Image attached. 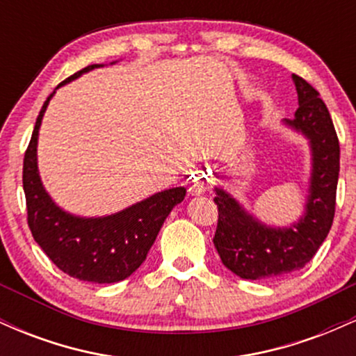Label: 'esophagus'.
<instances>
[{"label":"esophagus","instance_id":"obj_1","mask_svg":"<svg viewBox=\"0 0 356 356\" xmlns=\"http://www.w3.org/2000/svg\"><path fill=\"white\" fill-rule=\"evenodd\" d=\"M207 191V179L204 175L197 174L194 177V186H192V192L194 194H204Z\"/></svg>","mask_w":356,"mask_h":356}]
</instances>
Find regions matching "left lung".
I'll list each match as a JSON object with an SVG mask.
<instances>
[{"label":"left lung","mask_w":356,"mask_h":356,"mask_svg":"<svg viewBox=\"0 0 356 356\" xmlns=\"http://www.w3.org/2000/svg\"><path fill=\"white\" fill-rule=\"evenodd\" d=\"M300 107L284 124L301 132L312 147V179L305 214L289 227H269L216 187L218 229L214 246L227 269L243 280H273L301 269L316 254L332 229L340 174V142L320 93L293 75Z\"/></svg>","instance_id":"8db88e82"}]
</instances>
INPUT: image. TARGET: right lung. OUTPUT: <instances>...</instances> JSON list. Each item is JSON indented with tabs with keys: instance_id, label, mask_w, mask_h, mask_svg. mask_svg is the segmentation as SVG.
Segmentation results:
<instances>
[{
	"instance_id": "obj_1",
	"label": "right lung",
	"mask_w": 356,
	"mask_h": 356,
	"mask_svg": "<svg viewBox=\"0 0 356 356\" xmlns=\"http://www.w3.org/2000/svg\"><path fill=\"white\" fill-rule=\"evenodd\" d=\"M102 65H88L61 85ZM56 87V88H58ZM55 93V92H53ZM48 97L24 152L23 189L28 226L38 246L68 276L90 283H117L145 261L159 231L174 206L184 201L186 189L172 187L105 218H79L60 209L44 191L36 164V144Z\"/></svg>"
}]
</instances>
